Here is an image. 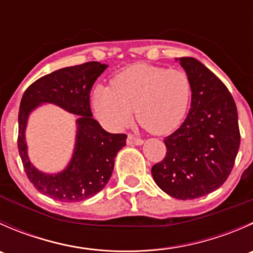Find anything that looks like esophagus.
<instances>
[{
    "label": "esophagus",
    "instance_id": "obj_1",
    "mask_svg": "<svg viewBox=\"0 0 253 253\" xmlns=\"http://www.w3.org/2000/svg\"><path fill=\"white\" fill-rule=\"evenodd\" d=\"M144 141L142 138H138V137L133 136V134H128L127 136V144L129 145H142Z\"/></svg>",
    "mask_w": 253,
    "mask_h": 253
}]
</instances>
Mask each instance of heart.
I'll list each match as a JSON object with an SVG mask.
<instances>
[{
    "instance_id": "b5f03b06",
    "label": "heart",
    "mask_w": 253,
    "mask_h": 253,
    "mask_svg": "<svg viewBox=\"0 0 253 253\" xmlns=\"http://www.w3.org/2000/svg\"><path fill=\"white\" fill-rule=\"evenodd\" d=\"M191 95L192 84L182 70L136 63L117 73L111 86H95L91 105L112 129L128 125L136 109L137 120L148 131L169 134L185 119Z\"/></svg>"
}]
</instances>
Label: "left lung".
I'll return each instance as SVG.
<instances>
[{"mask_svg":"<svg viewBox=\"0 0 253 253\" xmlns=\"http://www.w3.org/2000/svg\"><path fill=\"white\" fill-rule=\"evenodd\" d=\"M177 60V58H176ZM192 99L187 117L164 139L167 155L153 165L155 183L177 200H195L220 187L240 147L237 109L225 84L193 57H181Z\"/></svg>","mask_w":253,"mask_h":253,"instance_id":"obj_1","label":"left lung"}]
</instances>
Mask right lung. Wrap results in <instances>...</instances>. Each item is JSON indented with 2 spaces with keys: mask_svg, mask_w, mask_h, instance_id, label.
Segmentation results:
<instances>
[{
  "mask_svg": "<svg viewBox=\"0 0 253 253\" xmlns=\"http://www.w3.org/2000/svg\"><path fill=\"white\" fill-rule=\"evenodd\" d=\"M108 65L100 62L65 67L44 76L28 86L18 115V150L25 174L39 192L61 202H79L103 190L114 171L115 157L126 145L124 133H109L93 119L91 86ZM44 102L55 103L81 116L73 159L57 174L39 172L27 157L25 128L30 112Z\"/></svg>",
  "mask_w": 253,
  "mask_h": 253,
  "instance_id": "1",
  "label": "right lung"
}]
</instances>
